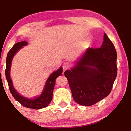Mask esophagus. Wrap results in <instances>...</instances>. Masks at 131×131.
<instances>
[{
  "label": "esophagus",
  "instance_id": "esophagus-1",
  "mask_svg": "<svg viewBox=\"0 0 131 131\" xmlns=\"http://www.w3.org/2000/svg\"><path fill=\"white\" fill-rule=\"evenodd\" d=\"M70 68V64L69 63L65 62V63H64L63 64V69L64 71L68 70Z\"/></svg>",
  "mask_w": 131,
  "mask_h": 131
}]
</instances>
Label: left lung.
I'll list each match as a JSON object with an SVG mask.
<instances>
[{
    "instance_id": "8db88e82",
    "label": "left lung",
    "mask_w": 131,
    "mask_h": 131,
    "mask_svg": "<svg viewBox=\"0 0 131 131\" xmlns=\"http://www.w3.org/2000/svg\"><path fill=\"white\" fill-rule=\"evenodd\" d=\"M116 60L115 46L105 33L100 48H88L76 65L64 72L76 103L91 106L108 95L117 76Z\"/></svg>"
}]
</instances>
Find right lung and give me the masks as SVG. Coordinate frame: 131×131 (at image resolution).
I'll return each mask as SVG.
<instances>
[{
    "label": "right lung",
    "instance_id": "add662e5",
    "mask_svg": "<svg viewBox=\"0 0 131 131\" xmlns=\"http://www.w3.org/2000/svg\"><path fill=\"white\" fill-rule=\"evenodd\" d=\"M27 44H28V42L25 40L16 43L13 45L12 48L8 52L7 56V59H6V78H7L9 89H10V91L12 95L14 97V99L19 102L23 106L31 109L43 108L50 104L52 101L53 89L55 84V79L58 76L62 74L63 68L60 67L58 70L55 71L52 74H50L46 81L42 93L39 97L31 99L23 97L16 91L15 89L13 86L12 81L10 78V69H11V63L13 56L19 49H21L23 46H26Z\"/></svg>",
    "mask_w": 131,
    "mask_h": 131
}]
</instances>
